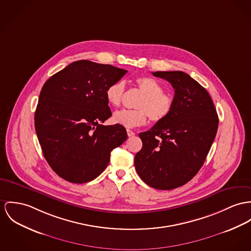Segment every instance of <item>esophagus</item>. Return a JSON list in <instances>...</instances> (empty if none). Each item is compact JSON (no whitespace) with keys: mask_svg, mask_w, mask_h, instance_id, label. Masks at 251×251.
Returning <instances> with one entry per match:
<instances>
[{"mask_svg":"<svg viewBox=\"0 0 251 251\" xmlns=\"http://www.w3.org/2000/svg\"><path fill=\"white\" fill-rule=\"evenodd\" d=\"M127 135H128V136H133V135H135V133L132 130L127 129Z\"/></svg>","mask_w":251,"mask_h":251,"instance_id":"34e87169","label":"esophagus"}]
</instances>
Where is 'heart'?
Listing matches in <instances>:
<instances>
[{"label": "heart", "instance_id": "b5f03b06", "mask_svg": "<svg viewBox=\"0 0 251 251\" xmlns=\"http://www.w3.org/2000/svg\"><path fill=\"white\" fill-rule=\"evenodd\" d=\"M135 84L143 97L136 104L137 110L117 111L113 120L116 124L126 128H135L146 123L148 116L154 122L164 120L170 116L174 108V98L164 93V89L159 82L151 77H138ZM124 81H116L106 90V99L114 107H118L124 97Z\"/></svg>", "mask_w": 251, "mask_h": 251}]
</instances>
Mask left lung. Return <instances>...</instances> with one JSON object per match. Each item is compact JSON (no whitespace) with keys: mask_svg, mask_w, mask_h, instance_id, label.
I'll use <instances>...</instances> for the list:
<instances>
[{"mask_svg":"<svg viewBox=\"0 0 251 251\" xmlns=\"http://www.w3.org/2000/svg\"><path fill=\"white\" fill-rule=\"evenodd\" d=\"M175 90L172 113L139 133L142 148L135 170L149 186L171 190L191 180L202 166L217 134L219 118L207 91L183 72H155Z\"/></svg>","mask_w":251,"mask_h":251,"instance_id":"obj_1","label":"left lung"}]
</instances>
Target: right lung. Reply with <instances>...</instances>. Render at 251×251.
I'll return each mask as SVG.
<instances>
[{
	"instance_id": "add662e5",
	"label": "right lung",
	"mask_w": 251,
	"mask_h": 251,
	"mask_svg": "<svg viewBox=\"0 0 251 251\" xmlns=\"http://www.w3.org/2000/svg\"><path fill=\"white\" fill-rule=\"evenodd\" d=\"M127 73L112 65L79 60L44 84L34 124L46 160L62 178L91 181L109 164L111 152L127 139L119 125H102L112 116L107 88Z\"/></svg>"
}]
</instances>
